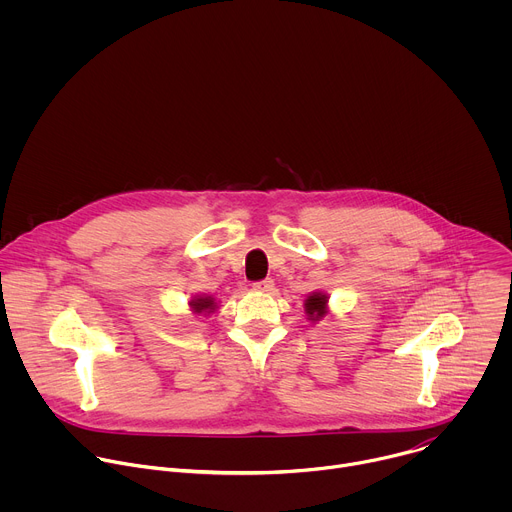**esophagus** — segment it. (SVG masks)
<instances>
[{
  "instance_id": "34e87169",
  "label": "esophagus",
  "mask_w": 512,
  "mask_h": 512,
  "mask_svg": "<svg viewBox=\"0 0 512 512\" xmlns=\"http://www.w3.org/2000/svg\"><path fill=\"white\" fill-rule=\"evenodd\" d=\"M273 279H261V281H255L253 283V289H257V291H263V294H267V291H271L273 289Z\"/></svg>"
}]
</instances>
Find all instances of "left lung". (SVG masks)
Wrapping results in <instances>:
<instances>
[{"label": "left lung", "mask_w": 512, "mask_h": 512, "mask_svg": "<svg viewBox=\"0 0 512 512\" xmlns=\"http://www.w3.org/2000/svg\"><path fill=\"white\" fill-rule=\"evenodd\" d=\"M326 302L328 298L324 294H312L306 300V314L310 316V320H320L326 314Z\"/></svg>", "instance_id": "obj_1"}]
</instances>
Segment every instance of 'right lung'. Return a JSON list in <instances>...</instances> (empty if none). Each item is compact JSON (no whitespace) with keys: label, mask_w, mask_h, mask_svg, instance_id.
Here are the masks:
<instances>
[{"label":"right lung","mask_w":512,"mask_h":512,"mask_svg":"<svg viewBox=\"0 0 512 512\" xmlns=\"http://www.w3.org/2000/svg\"><path fill=\"white\" fill-rule=\"evenodd\" d=\"M192 310L196 314H202V312H212L214 310V300L212 298H196L190 302Z\"/></svg>","instance_id":"1"}]
</instances>
